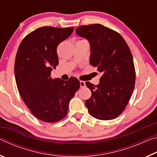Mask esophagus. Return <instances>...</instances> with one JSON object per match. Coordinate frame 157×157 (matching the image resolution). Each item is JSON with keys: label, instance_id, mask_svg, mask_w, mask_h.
<instances>
[{"label": "esophagus", "instance_id": "1", "mask_svg": "<svg viewBox=\"0 0 157 157\" xmlns=\"http://www.w3.org/2000/svg\"><path fill=\"white\" fill-rule=\"evenodd\" d=\"M79 83H80V87H84L86 86V84H85V82L84 81H79Z\"/></svg>", "mask_w": 157, "mask_h": 157}]
</instances>
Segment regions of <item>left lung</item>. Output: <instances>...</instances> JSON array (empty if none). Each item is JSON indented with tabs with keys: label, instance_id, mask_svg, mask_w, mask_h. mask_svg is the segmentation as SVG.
Masks as SVG:
<instances>
[{
	"label": "left lung",
	"instance_id": "1",
	"mask_svg": "<svg viewBox=\"0 0 157 157\" xmlns=\"http://www.w3.org/2000/svg\"><path fill=\"white\" fill-rule=\"evenodd\" d=\"M75 31L89 40L90 63L102 73L99 84L86 82L92 94L85 105L95 118L112 120L124 110L134 89L136 72L132 52L120 34L101 24L81 25Z\"/></svg>",
	"mask_w": 157,
	"mask_h": 157
}]
</instances>
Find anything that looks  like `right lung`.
<instances>
[{"label": "right lung", "instance_id": "1", "mask_svg": "<svg viewBox=\"0 0 157 157\" xmlns=\"http://www.w3.org/2000/svg\"><path fill=\"white\" fill-rule=\"evenodd\" d=\"M74 28L44 26L29 33L18 47L14 63L16 83L31 113L46 123H56L68 113V104L80 86L71 77L67 81L52 79L51 71L59 64L57 47Z\"/></svg>", "mask_w": 157, "mask_h": 157}]
</instances>
